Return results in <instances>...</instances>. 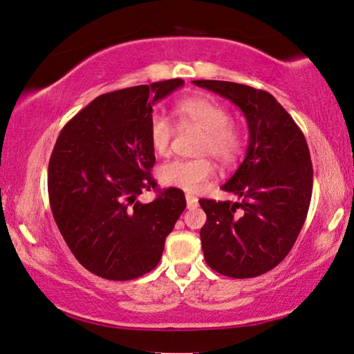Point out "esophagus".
Segmentation results:
<instances>
[{
	"label": "esophagus",
	"instance_id": "esophagus-1",
	"mask_svg": "<svg viewBox=\"0 0 354 354\" xmlns=\"http://www.w3.org/2000/svg\"><path fill=\"white\" fill-rule=\"evenodd\" d=\"M186 202H187V208L191 209V208L197 207V205H198V198L194 197V195H191V194H186Z\"/></svg>",
	"mask_w": 354,
	"mask_h": 354
}]
</instances>
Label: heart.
<instances>
[{
  "instance_id": "obj_1",
  "label": "heart",
  "mask_w": 354,
  "mask_h": 354,
  "mask_svg": "<svg viewBox=\"0 0 354 354\" xmlns=\"http://www.w3.org/2000/svg\"><path fill=\"white\" fill-rule=\"evenodd\" d=\"M179 129L194 127L203 131L198 154H211L223 165H230L239 159L245 146L240 129L230 124L229 109L209 97H187L173 106ZM175 130L167 119L154 115L149 122V143L157 156H167L171 149ZM216 175V167L209 159L171 160L159 168L162 184L183 189L186 192H200Z\"/></svg>"
}]
</instances>
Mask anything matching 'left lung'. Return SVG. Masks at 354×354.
I'll return each mask as SVG.
<instances>
[{"label": "left lung", "mask_w": 354, "mask_h": 354, "mask_svg": "<svg viewBox=\"0 0 354 354\" xmlns=\"http://www.w3.org/2000/svg\"><path fill=\"white\" fill-rule=\"evenodd\" d=\"M230 100L248 122L245 160L224 184L240 202L200 200V230L208 266L230 278H252L291 251L307 218L313 167L302 130L270 93L227 81H194Z\"/></svg>", "instance_id": "left-lung-1"}]
</instances>
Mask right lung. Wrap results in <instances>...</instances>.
I'll return each instance as SVG.
<instances>
[{"label": "right lung", "mask_w": 354, "mask_h": 354, "mask_svg": "<svg viewBox=\"0 0 354 354\" xmlns=\"http://www.w3.org/2000/svg\"><path fill=\"white\" fill-rule=\"evenodd\" d=\"M183 86V79H168L100 95L60 131L47 175L52 214L73 254L95 275L127 281L151 272L186 208L175 187L151 203L138 200L157 186L152 106Z\"/></svg>", "instance_id": "1"}]
</instances>
